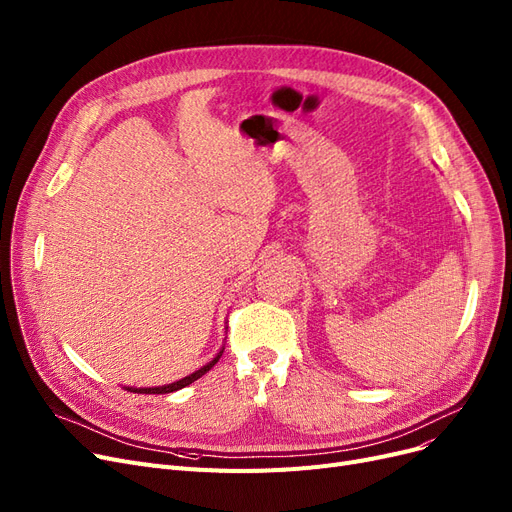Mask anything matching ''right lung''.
Returning <instances> with one entry per match:
<instances>
[{
  "label": "right lung",
  "instance_id": "right-lung-1",
  "mask_svg": "<svg viewBox=\"0 0 512 512\" xmlns=\"http://www.w3.org/2000/svg\"><path fill=\"white\" fill-rule=\"evenodd\" d=\"M217 360H219V355L217 358L213 360V362H209L207 366H203L201 370H196V372H192L190 376H186V379H182V381H177V383H171V385H165V387H150V389H127V391H133V393H171V391H177V389H182V387H188L190 383H194L196 379H201L203 374H207L215 364H217Z\"/></svg>",
  "mask_w": 512,
  "mask_h": 512
}]
</instances>
